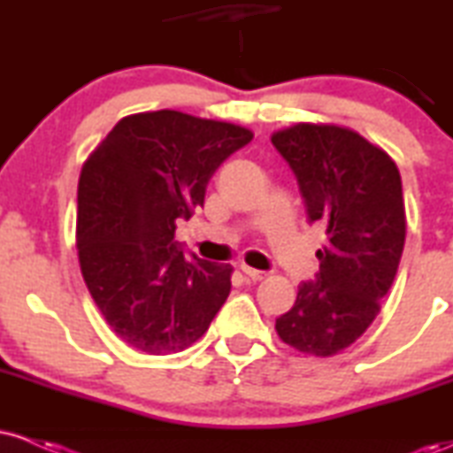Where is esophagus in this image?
<instances>
[{"label":"esophagus","mask_w":453,"mask_h":453,"mask_svg":"<svg viewBox=\"0 0 453 453\" xmlns=\"http://www.w3.org/2000/svg\"><path fill=\"white\" fill-rule=\"evenodd\" d=\"M242 273H244V277L247 279H251V280H262V279H266V273H264V270H256V268H251V266H244L242 264Z\"/></svg>","instance_id":"1"}]
</instances>
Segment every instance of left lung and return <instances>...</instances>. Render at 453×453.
<instances>
[{"instance_id":"1","label":"left lung","mask_w":453,"mask_h":453,"mask_svg":"<svg viewBox=\"0 0 453 453\" xmlns=\"http://www.w3.org/2000/svg\"><path fill=\"white\" fill-rule=\"evenodd\" d=\"M304 200L326 227L319 273L298 285L277 319L280 341L309 356H334L372 324L392 288L407 234L403 183L392 157L353 129L298 126L273 134Z\"/></svg>"}]
</instances>
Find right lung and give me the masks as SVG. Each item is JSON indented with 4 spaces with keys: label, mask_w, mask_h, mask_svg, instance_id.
I'll list each match as a JSON object with an SVG mask.
<instances>
[{
    "label": "right lung",
    "mask_w": 453,
    "mask_h": 453,
    "mask_svg": "<svg viewBox=\"0 0 453 453\" xmlns=\"http://www.w3.org/2000/svg\"><path fill=\"white\" fill-rule=\"evenodd\" d=\"M232 123L176 111L129 114L85 161L76 247L114 334L149 356L191 347L232 289L230 264L185 257L176 221L204 206L215 170L251 142Z\"/></svg>",
    "instance_id": "add662e5"
}]
</instances>
